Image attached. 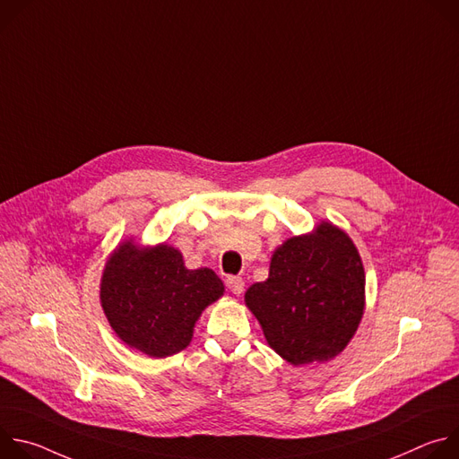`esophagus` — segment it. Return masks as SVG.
<instances>
[{"label":"esophagus","instance_id":"34e87169","mask_svg":"<svg viewBox=\"0 0 459 459\" xmlns=\"http://www.w3.org/2000/svg\"><path fill=\"white\" fill-rule=\"evenodd\" d=\"M225 283H227V289H229L234 296H239V294L243 292V289H245V281H243L241 278H238V276H229Z\"/></svg>","mask_w":459,"mask_h":459}]
</instances>
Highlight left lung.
<instances>
[{
	"instance_id": "obj_1",
	"label": "left lung",
	"mask_w": 459,
	"mask_h": 459,
	"mask_svg": "<svg viewBox=\"0 0 459 459\" xmlns=\"http://www.w3.org/2000/svg\"><path fill=\"white\" fill-rule=\"evenodd\" d=\"M269 347L294 367L345 351L365 312V269L351 236L331 221L285 239L269 278L245 292Z\"/></svg>"
}]
</instances>
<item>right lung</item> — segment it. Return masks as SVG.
<instances>
[{
  "mask_svg": "<svg viewBox=\"0 0 459 459\" xmlns=\"http://www.w3.org/2000/svg\"><path fill=\"white\" fill-rule=\"evenodd\" d=\"M225 292L212 269L190 271L181 252L167 243L121 241L108 255L100 301L116 336L149 358L186 349L202 312Z\"/></svg>",
  "mask_w": 459,
  "mask_h": 459,
  "instance_id": "obj_1",
  "label": "right lung"
}]
</instances>
